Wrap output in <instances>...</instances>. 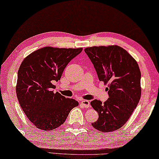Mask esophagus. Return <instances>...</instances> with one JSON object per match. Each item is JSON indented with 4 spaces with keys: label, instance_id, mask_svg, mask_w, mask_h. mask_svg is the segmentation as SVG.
<instances>
[{
    "label": "esophagus",
    "instance_id": "obj_1",
    "mask_svg": "<svg viewBox=\"0 0 159 159\" xmlns=\"http://www.w3.org/2000/svg\"><path fill=\"white\" fill-rule=\"evenodd\" d=\"M81 105L83 106V107L84 108H89L90 106V101H87V100H82L81 101Z\"/></svg>",
    "mask_w": 159,
    "mask_h": 159
}]
</instances>
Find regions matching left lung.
I'll return each instance as SVG.
<instances>
[{
	"label": "left lung",
	"mask_w": 159,
	"mask_h": 159,
	"mask_svg": "<svg viewBox=\"0 0 159 159\" xmlns=\"http://www.w3.org/2000/svg\"><path fill=\"white\" fill-rule=\"evenodd\" d=\"M84 52L100 81L108 84L107 101L102 103L95 99L90 103L98 113L92 125L103 132L115 131L125 125L140 99V68L134 58L118 45L89 47Z\"/></svg>",
	"instance_id": "8db88e82"
}]
</instances>
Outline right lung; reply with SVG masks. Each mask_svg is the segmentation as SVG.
<instances>
[{
	"instance_id": "add662e5",
	"label": "right lung",
	"mask_w": 159,
	"mask_h": 159,
	"mask_svg": "<svg viewBox=\"0 0 159 159\" xmlns=\"http://www.w3.org/2000/svg\"><path fill=\"white\" fill-rule=\"evenodd\" d=\"M82 51V48L44 47L21 62L16 87L17 98L26 116L38 129L48 131L58 127L79 105L75 99L54 93L53 82L61 79L65 67Z\"/></svg>"
}]
</instances>
